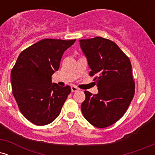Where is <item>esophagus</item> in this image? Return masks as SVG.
<instances>
[{"mask_svg": "<svg viewBox=\"0 0 155 155\" xmlns=\"http://www.w3.org/2000/svg\"><path fill=\"white\" fill-rule=\"evenodd\" d=\"M78 90H79V89H78V87H76V86H71V92H77Z\"/></svg>", "mask_w": 155, "mask_h": 155, "instance_id": "34e87169", "label": "esophagus"}]
</instances>
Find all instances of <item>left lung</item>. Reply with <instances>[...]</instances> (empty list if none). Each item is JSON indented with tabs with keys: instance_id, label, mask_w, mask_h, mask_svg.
Segmentation results:
<instances>
[{
	"instance_id": "obj_1",
	"label": "left lung",
	"mask_w": 155,
	"mask_h": 155,
	"mask_svg": "<svg viewBox=\"0 0 155 155\" xmlns=\"http://www.w3.org/2000/svg\"><path fill=\"white\" fill-rule=\"evenodd\" d=\"M79 41L98 89L96 95L84 91L81 112L95 127H108L123 116L134 96L130 60L109 39L95 37Z\"/></svg>"
}]
</instances>
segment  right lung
Instances as JSON below:
<instances>
[{
  "label": "right lung",
  "instance_id": "obj_1",
  "mask_svg": "<svg viewBox=\"0 0 155 155\" xmlns=\"http://www.w3.org/2000/svg\"><path fill=\"white\" fill-rule=\"evenodd\" d=\"M76 39L45 38L23 50L11 72L12 93L19 109L36 125L51 123L59 116L71 89L51 82L64 51Z\"/></svg>",
  "mask_w": 155,
  "mask_h": 155
}]
</instances>
